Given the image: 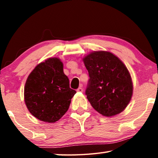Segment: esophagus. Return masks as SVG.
I'll use <instances>...</instances> for the list:
<instances>
[{
	"label": "esophagus",
	"mask_w": 158,
	"mask_h": 158,
	"mask_svg": "<svg viewBox=\"0 0 158 158\" xmlns=\"http://www.w3.org/2000/svg\"><path fill=\"white\" fill-rule=\"evenodd\" d=\"M83 88H82L81 87H79L78 88H77V92H83Z\"/></svg>",
	"instance_id": "34e87169"
}]
</instances>
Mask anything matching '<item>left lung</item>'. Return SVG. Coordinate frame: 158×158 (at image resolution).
<instances>
[{"label":"left lung","mask_w":158,"mask_h":158,"mask_svg":"<svg viewBox=\"0 0 158 158\" xmlns=\"http://www.w3.org/2000/svg\"><path fill=\"white\" fill-rule=\"evenodd\" d=\"M89 80L85 95L95 110L106 116L124 111L132 96L133 85L128 70L109 52H94L83 58Z\"/></svg>","instance_id":"1"}]
</instances>
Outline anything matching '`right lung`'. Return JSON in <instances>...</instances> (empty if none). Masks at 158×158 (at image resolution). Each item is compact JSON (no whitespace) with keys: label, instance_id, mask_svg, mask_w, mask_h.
Returning a JSON list of instances; mask_svg holds the SVG:
<instances>
[{"label":"right lung","instance_id":"add662e5","mask_svg":"<svg viewBox=\"0 0 158 158\" xmlns=\"http://www.w3.org/2000/svg\"><path fill=\"white\" fill-rule=\"evenodd\" d=\"M70 88L63 64L58 58H49L30 73L24 87V100L30 113L42 122L60 119L70 106L75 94Z\"/></svg>","mask_w":158,"mask_h":158}]
</instances>
